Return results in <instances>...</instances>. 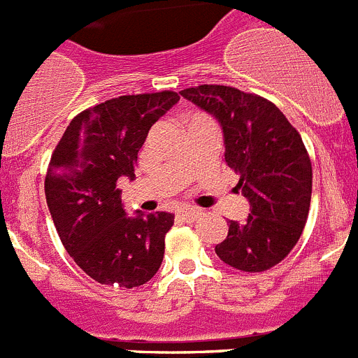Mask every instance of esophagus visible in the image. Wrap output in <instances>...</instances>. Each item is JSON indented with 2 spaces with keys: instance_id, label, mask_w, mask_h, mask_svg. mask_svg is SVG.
Segmentation results:
<instances>
[{
  "instance_id": "1",
  "label": "esophagus",
  "mask_w": 358,
  "mask_h": 358,
  "mask_svg": "<svg viewBox=\"0 0 358 358\" xmlns=\"http://www.w3.org/2000/svg\"><path fill=\"white\" fill-rule=\"evenodd\" d=\"M177 217L182 218V220H188V222H192V220H195L197 217H201V211L195 210V208H182L181 211H177Z\"/></svg>"
}]
</instances>
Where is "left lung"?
<instances>
[{"mask_svg":"<svg viewBox=\"0 0 358 358\" xmlns=\"http://www.w3.org/2000/svg\"><path fill=\"white\" fill-rule=\"evenodd\" d=\"M182 96L220 122L226 163L251 204L242 224L231 220L215 252L243 273H264L294 249L312 199V163L301 136L271 100L231 85L202 84Z\"/></svg>","mask_w":358,"mask_h":358,"instance_id":"left-lung-1","label":"left lung"}]
</instances>
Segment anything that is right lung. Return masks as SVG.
I'll return each mask as SVG.
<instances>
[{
	"label": "right lung",
	"mask_w": 358,
	"mask_h": 358,
	"mask_svg": "<svg viewBox=\"0 0 358 358\" xmlns=\"http://www.w3.org/2000/svg\"><path fill=\"white\" fill-rule=\"evenodd\" d=\"M177 100L176 91L110 98L78 113L53 150L44 179L53 224L75 264L102 285L134 289L161 267L173 215L127 217L118 179H134L148 131Z\"/></svg>",
	"instance_id": "right-lung-1"
}]
</instances>
